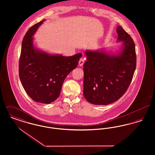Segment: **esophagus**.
Here are the masks:
<instances>
[{"label": "esophagus", "mask_w": 155, "mask_h": 155, "mask_svg": "<svg viewBox=\"0 0 155 155\" xmlns=\"http://www.w3.org/2000/svg\"><path fill=\"white\" fill-rule=\"evenodd\" d=\"M84 61H85V59L83 58H81V59H80V61L78 62V64L80 66H82L84 63Z\"/></svg>", "instance_id": "obj_1"}]
</instances>
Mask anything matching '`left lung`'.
Wrapping results in <instances>:
<instances>
[{"instance_id":"8db88e82","label":"left lung","mask_w":155,"mask_h":155,"mask_svg":"<svg viewBox=\"0 0 155 155\" xmlns=\"http://www.w3.org/2000/svg\"><path fill=\"white\" fill-rule=\"evenodd\" d=\"M117 42H123L115 53L105 49L86 51L84 64V96L90 103L107 105L127 91L136 68L135 46L132 38L120 25Z\"/></svg>"}]
</instances>
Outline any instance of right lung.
<instances>
[{
	"instance_id": "1",
	"label": "right lung",
	"mask_w": 155,
	"mask_h": 155,
	"mask_svg": "<svg viewBox=\"0 0 155 155\" xmlns=\"http://www.w3.org/2000/svg\"><path fill=\"white\" fill-rule=\"evenodd\" d=\"M44 21L32 26L24 37L19 77L24 90L34 101L49 104L59 97L66 77L78 66L82 54L66 57L35 48L33 35Z\"/></svg>"
}]
</instances>
